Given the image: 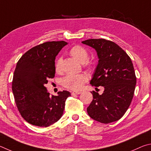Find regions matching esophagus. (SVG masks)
Returning <instances> with one entry per match:
<instances>
[{
  "mask_svg": "<svg viewBox=\"0 0 151 151\" xmlns=\"http://www.w3.org/2000/svg\"><path fill=\"white\" fill-rule=\"evenodd\" d=\"M80 93H81L80 91H72V92H71V95H72L73 96H76V95H79Z\"/></svg>",
  "mask_w": 151,
  "mask_h": 151,
  "instance_id": "34e87169",
  "label": "esophagus"
}]
</instances>
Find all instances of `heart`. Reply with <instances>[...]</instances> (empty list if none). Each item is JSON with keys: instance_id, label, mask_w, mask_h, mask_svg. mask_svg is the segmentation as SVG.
Returning <instances> with one entry per match:
<instances>
[{"instance_id": "heart-1", "label": "heart", "mask_w": 151, "mask_h": 151, "mask_svg": "<svg viewBox=\"0 0 151 151\" xmlns=\"http://www.w3.org/2000/svg\"><path fill=\"white\" fill-rule=\"evenodd\" d=\"M69 54L76 60H78L79 62L83 63L86 65H88L89 67H92V63L89 61H86L88 60L89 54L88 50L84 47L80 45H75L71 47L69 51ZM61 65H62V59L58 58L54 64L55 71L58 73H61V71H62ZM88 80V76L84 73L78 74V75H68L63 79L62 85L66 89L78 91L80 90L83 88V85Z\"/></svg>"}]
</instances>
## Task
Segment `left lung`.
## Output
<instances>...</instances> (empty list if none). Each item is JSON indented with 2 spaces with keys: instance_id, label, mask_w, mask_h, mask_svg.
<instances>
[{
  "instance_id": "8db88e82",
  "label": "left lung",
  "mask_w": 151,
  "mask_h": 151,
  "mask_svg": "<svg viewBox=\"0 0 151 151\" xmlns=\"http://www.w3.org/2000/svg\"><path fill=\"white\" fill-rule=\"evenodd\" d=\"M81 42L96 49L99 59L90 83L105 88L102 95L91 92L93 101L87 108L88 115L105 124L119 120L128 109L135 89L137 78L131 59L112 41L99 38Z\"/></svg>"
}]
</instances>
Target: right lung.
Instances as JSON below:
<instances>
[{"label":"right lung","mask_w":151,"mask_h":151,"mask_svg":"<svg viewBox=\"0 0 151 151\" xmlns=\"http://www.w3.org/2000/svg\"><path fill=\"white\" fill-rule=\"evenodd\" d=\"M64 41L46 42L24 53L18 61L12 89L14 101L24 119L32 125L48 127L63 115L65 102L71 93L59 91L50 96L44 86L55 76V58Z\"/></svg>","instance_id":"1"}]
</instances>
